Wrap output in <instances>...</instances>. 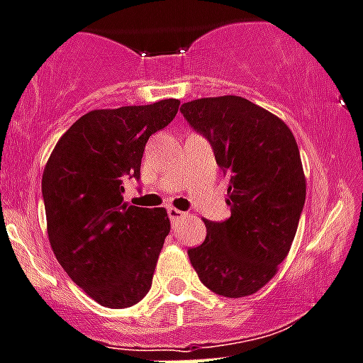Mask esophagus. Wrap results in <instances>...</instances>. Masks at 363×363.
I'll list each match as a JSON object with an SVG mask.
<instances>
[{
  "label": "esophagus",
  "instance_id": "34e87169",
  "mask_svg": "<svg viewBox=\"0 0 363 363\" xmlns=\"http://www.w3.org/2000/svg\"><path fill=\"white\" fill-rule=\"evenodd\" d=\"M167 213H169V219H171L172 223H174V220L184 219V217L187 216V213L182 212V210H178V208H169V210H167Z\"/></svg>",
  "mask_w": 363,
  "mask_h": 363
}]
</instances>
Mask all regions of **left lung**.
<instances>
[{"label":"left lung","instance_id":"8db88e82","mask_svg":"<svg viewBox=\"0 0 363 363\" xmlns=\"http://www.w3.org/2000/svg\"><path fill=\"white\" fill-rule=\"evenodd\" d=\"M179 112L208 140L230 179L231 216L205 219V242L189 250L192 267L216 294H255L291 251L305 206L298 143L279 117L240 96L194 99Z\"/></svg>","mask_w":363,"mask_h":363}]
</instances>
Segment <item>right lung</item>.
I'll return each instance as SVG.
<instances>
[{"mask_svg":"<svg viewBox=\"0 0 363 363\" xmlns=\"http://www.w3.org/2000/svg\"><path fill=\"white\" fill-rule=\"evenodd\" d=\"M178 99L92 110L55 146L43 174L48 237L69 278L106 308L150 292L171 223L164 208L123 201V182L140 178L147 139L178 113Z\"/></svg>","mask_w":363,"mask_h":363,"instance_id":"right-lung-1","label":"right lung"}]
</instances>
